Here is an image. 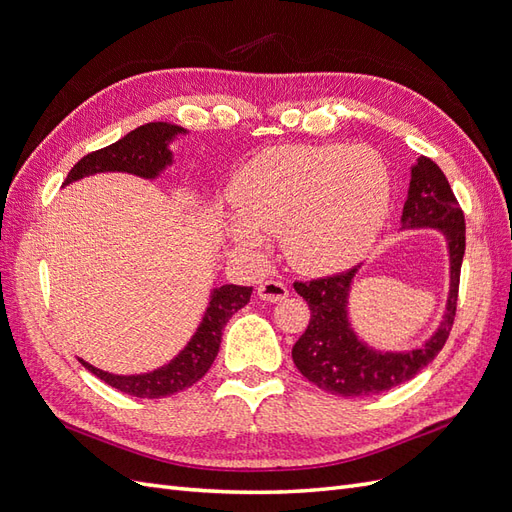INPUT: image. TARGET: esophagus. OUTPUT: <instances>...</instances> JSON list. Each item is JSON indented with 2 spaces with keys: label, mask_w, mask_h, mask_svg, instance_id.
I'll return each instance as SVG.
<instances>
[{
  "label": "esophagus",
  "mask_w": 512,
  "mask_h": 512,
  "mask_svg": "<svg viewBox=\"0 0 512 512\" xmlns=\"http://www.w3.org/2000/svg\"><path fill=\"white\" fill-rule=\"evenodd\" d=\"M258 297L262 301H282L288 297V286L284 282H277V280H269V282H262L258 286Z\"/></svg>",
  "instance_id": "esophagus-1"
}]
</instances>
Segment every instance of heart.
Returning a JSON list of instances; mask_svg holds the SVG:
<instances>
[{
	"label": "heart",
	"mask_w": 512,
	"mask_h": 512,
	"mask_svg": "<svg viewBox=\"0 0 512 512\" xmlns=\"http://www.w3.org/2000/svg\"><path fill=\"white\" fill-rule=\"evenodd\" d=\"M237 213L224 211V237L258 250L280 232L284 254L303 271H331L376 241L391 203L389 166L365 145H282L260 151L230 181Z\"/></svg>",
	"instance_id": "1"
}]
</instances>
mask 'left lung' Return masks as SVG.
<instances>
[{
	"label": "left lung",
	"instance_id": "1",
	"mask_svg": "<svg viewBox=\"0 0 512 512\" xmlns=\"http://www.w3.org/2000/svg\"><path fill=\"white\" fill-rule=\"evenodd\" d=\"M421 228L438 230L446 241L448 294L438 329L416 348L380 350L369 346L352 327L350 294L363 265L312 282H294V290L307 301L312 316L292 348V361L318 389L339 397L384 393L414 378L446 344L457 309L466 222L440 166L423 156L410 168L399 230Z\"/></svg>",
	"mask_w": 512,
	"mask_h": 512
}]
</instances>
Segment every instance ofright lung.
I'll return each instance as SVG.
<instances>
[{
    "label": "right lung",
    "instance_id": "add662e5",
    "mask_svg": "<svg viewBox=\"0 0 512 512\" xmlns=\"http://www.w3.org/2000/svg\"><path fill=\"white\" fill-rule=\"evenodd\" d=\"M185 134L190 132L168 121L145 123V126L119 138L117 143L89 153V156L76 162L64 185L98 173H130L149 181L158 179L175 162L170 143ZM250 297L252 286L224 284L211 288L203 320L198 322L190 342L158 369L145 371V374H111V371L98 369L83 359H79V363L121 393L147 399L175 395L207 374L215 356H218L224 324L232 314L247 305Z\"/></svg>",
    "mask_w": 512,
    "mask_h": 512
}]
</instances>
